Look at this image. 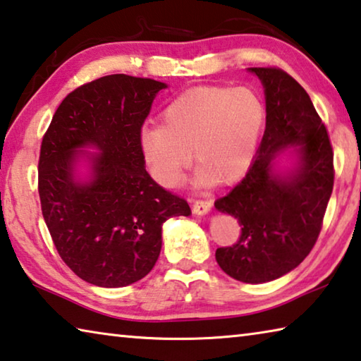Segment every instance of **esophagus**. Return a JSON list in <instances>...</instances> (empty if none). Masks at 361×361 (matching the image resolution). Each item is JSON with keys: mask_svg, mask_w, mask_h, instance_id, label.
Segmentation results:
<instances>
[{"mask_svg": "<svg viewBox=\"0 0 361 361\" xmlns=\"http://www.w3.org/2000/svg\"><path fill=\"white\" fill-rule=\"evenodd\" d=\"M213 202L210 199H197L192 202V212L195 215H205V213H209L212 209Z\"/></svg>", "mask_w": 361, "mask_h": 361, "instance_id": "34e87169", "label": "esophagus"}]
</instances>
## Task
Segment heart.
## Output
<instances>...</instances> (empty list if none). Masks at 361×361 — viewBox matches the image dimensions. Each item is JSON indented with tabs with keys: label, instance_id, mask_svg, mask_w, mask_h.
Masks as SVG:
<instances>
[{
	"label": "heart",
	"instance_id": "b5f03b06",
	"mask_svg": "<svg viewBox=\"0 0 361 361\" xmlns=\"http://www.w3.org/2000/svg\"><path fill=\"white\" fill-rule=\"evenodd\" d=\"M266 105L252 87L207 85L181 94L162 113V126L140 137L154 178L173 188L191 164L200 180L229 185L252 164L264 127Z\"/></svg>",
	"mask_w": 361,
	"mask_h": 361
}]
</instances>
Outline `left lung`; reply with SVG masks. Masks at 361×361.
Returning <instances> with one entry per match:
<instances>
[{
	"mask_svg": "<svg viewBox=\"0 0 361 361\" xmlns=\"http://www.w3.org/2000/svg\"><path fill=\"white\" fill-rule=\"evenodd\" d=\"M266 94V130L242 181L215 207L242 226L232 247L216 248L219 267L245 283L271 282L293 271L314 248L334 185L333 146L310 97L277 66L250 68ZM298 144L302 166L288 179L273 173L279 150Z\"/></svg>",
	"mask_w": 361,
	"mask_h": 361,
	"instance_id": "left-lung-1",
	"label": "left lung"
}]
</instances>
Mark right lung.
I'll return each instance as SVG.
<instances>
[{"mask_svg": "<svg viewBox=\"0 0 361 361\" xmlns=\"http://www.w3.org/2000/svg\"><path fill=\"white\" fill-rule=\"evenodd\" d=\"M164 82L109 75L65 97L42 137L41 212L60 258L85 282L119 288L148 276L162 247V223L188 216V202L145 169L142 127ZM94 144V178L72 176L75 149Z\"/></svg>", "mask_w": 361, "mask_h": 361, "instance_id": "obj_1", "label": "right lung"}]
</instances>
